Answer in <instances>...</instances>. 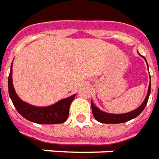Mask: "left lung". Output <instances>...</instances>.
Instances as JSON below:
<instances>
[{
  "label": "left lung",
  "mask_w": 159,
  "mask_h": 159,
  "mask_svg": "<svg viewBox=\"0 0 159 159\" xmlns=\"http://www.w3.org/2000/svg\"><path fill=\"white\" fill-rule=\"evenodd\" d=\"M147 61V59H146ZM148 66V65H147ZM151 93V82L149 83V88H148V91H147V94L146 99L144 100L142 104L140 105V107H138L135 110L132 111L130 112H127V113H123V114H111V113H107L103 111L100 110L98 107H96L93 105V101L91 100V107H92V112L94 118L102 123H122L128 122L129 120L135 118L140 115L143 110L145 109V107L147 106V101L149 99V95Z\"/></svg>",
  "instance_id": "1"
}]
</instances>
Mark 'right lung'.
<instances>
[{
	"mask_svg": "<svg viewBox=\"0 0 159 159\" xmlns=\"http://www.w3.org/2000/svg\"><path fill=\"white\" fill-rule=\"evenodd\" d=\"M12 63L8 76V92L13 106L22 117L30 122L40 124H56L66 122L69 116L70 106L76 94L59 100L52 106L39 107L23 101L16 93L12 84Z\"/></svg>",
	"mask_w": 159,
	"mask_h": 159,
	"instance_id": "add662e5",
	"label": "right lung"
}]
</instances>
